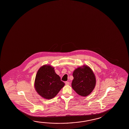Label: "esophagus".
I'll list each match as a JSON object with an SVG mask.
<instances>
[{
    "mask_svg": "<svg viewBox=\"0 0 129 129\" xmlns=\"http://www.w3.org/2000/svg\"><path fill=\"white\" fill-rule=\"evenodd\" d=\"M65 84H66V85H69L70 84V83H69V82H68V81H66L65 82Z\"/></svg>",
    "mask_w": 129,
    "mask_h": 129,
    "instance_id": "34e87169",
    "label": "esophagus"
}]
</instances>
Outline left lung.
Here are the masks:
<instances>
[{
    "instance_id": "1",
    "label": "left lung",
    "mask_w": 129,
    "mask_h": 129,
    "mask_svg": "<svg viewBox=\"0 0 129 129\" xmlns=\"http://www.w3.org/2000/svg\"><path fill=\"white\" fill-rule=\"evenodd\" d=\"M72 89L76 92L83 96H86L92 92L96 86L95 75L89 66L83 65L78 67L73 72Z\"/></svg>"
}]
</instances>
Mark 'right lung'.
Segmentation results:
<instances>
[{
	"label": "right lung",
	"mask_w": 129,
	"mask_h": 129,
	"mask_svg": "<svg viewBox=\"0 0 129 129\" xmlns=\"http://www.w3.org/2000/svg\"><path fill=\"white\" fill-rule=\"evenodd\" d=\"M54 67L45 64L41 66L36 74L34 87L37 92L46 99H53L64 85Z\"/></svg>",
	"instance_id": "1"
}]
</instances>
